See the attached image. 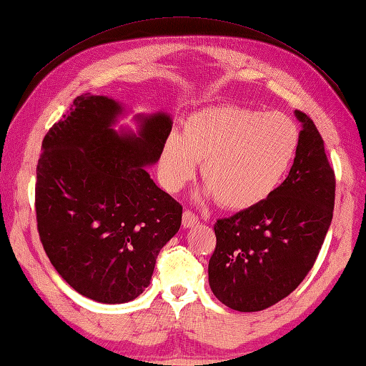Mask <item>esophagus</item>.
Masks as SVG:
<instances>
[{
	"label": "esophagus",
	"mask_w": 366,
	"mask_h": 366,
	"mask_svg": "<svg viewBox=\"0 0 366 366\" xmlns=\"http://www.w3.org/2000/svg\"><path fill=\"white\" fill-rule=\"evenodd\" d=\"M198 222H200V219H198V216L195 214V212H192L189 209L184 211L182 214V225L184 227H194V225H197Z\"/></svg>",
	"instance_id": "esophagus-1"
}]
</instances>
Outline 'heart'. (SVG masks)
<instances>
[{"label":"heart","instance_id":"obj_1","mask_svg":"<svg viewBox=\"0 0 366 366\" xmlns=\"http://www.w3.org/2000/svg\"><path fill=\"white\" fill-rule=\"evenodd\" d=\"M301 132L290 117L240 105H217L192 114L182 134L162 147L160 174L166 190L179 192L195 176L227 209L254 208L274 194L297 154Z\"/></svg>","mask_w":366,"mask_h":366}]
</instances>
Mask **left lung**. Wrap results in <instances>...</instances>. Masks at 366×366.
Wrapping results in <instances>:
<instances>
[{"label":"left lung","instance_id":"obj_1","mask_svg":"<svg viewBox=\"0 0 366 366\" xmlns=\"http://www.w3.org/2000/svg\"><path fill=\"white\" fill-rule=\"evenodd\" d=\"M296 117L301 142L288 177L261 204L214 224L209 287L238 312L264 310L293 293L333 219L336 179L323 139L307 115L296 110Z\"/></svg>","mask_w":366,"mask_h":366}]
</instances>
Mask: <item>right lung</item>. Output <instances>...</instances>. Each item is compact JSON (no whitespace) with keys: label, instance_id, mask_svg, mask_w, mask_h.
Here are the masks:
<instances>
[{"label":"right lung","instance_id":"add662e5","mask_svg":"<svg viewBox=\"0 0 366 366\" xmlns=\"http://www.w3.org/2000/svg\"><path fill=\"white\" fill-rule=\"evenodd\" d=\"M122 107L83 94L48 131L36 164L39 240L70 287L123 304L149 287L160 249L177 234L182 206L152 181L171 118H144L139 137L112 129Z\"/></svg>","mask_w":366,"mask_h":366}]
</instances>
